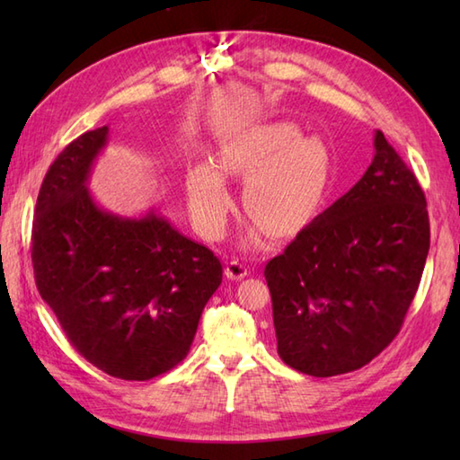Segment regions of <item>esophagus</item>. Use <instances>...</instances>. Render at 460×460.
<instances>
[{
	"label": "esophagus",
	"instance_id": "1",
	"mask_svg": "<svg viewBox=\"0 0 460 460\" xmlns=\"http://www.w3.org/2000/svg\"><path fill=\"white\" fill-rule=\"evenodd\" d=\"M249 275L247 265H243L241 261H229L227 267H225V277L231 280H241Z\"/></svg>",
	"mask_w": 460,
	"mask_h": 460
}]
</instances>
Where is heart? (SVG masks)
Listing matches in <instances>:
<instances>
[{"mask_svg": "<svg viewBox=\"0 0 460 460\" xmlns=\"http://www.w3.org/2000/svg\"><path fill=\"white\" fill-rule=\"evenodd\" d=\"M245 178L243 208L270 235L295 233L314 211L330 178V152L314 136H302L292 122H265L233 134L221 144L219 165L195 162L185 172V195L195 225L217 237L233 198L225 174ZM261 231L247 237L257 245Z\"/></svg>", "mask_w": 460, "mask_h": 460, "instance_id": "heart-1", "label": "heart"}]
</instances>
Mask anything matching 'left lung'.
I'll list each match as a JSON object with an SVG mask.
<instances>
[{
  "label": "left lung",
  "instance_id": "8db88e82",
  "mask_svg": "<svg viewBox=\"0 0 460 460\" xmlns=\"http://www.w3.org/2000/svg\"><path fill=\"white\" fill-rule=\"evenodd\" d=\"M354 188L270 259L279 356L314 377L369 364L402 330L425 269V193L384 132Z\"/></svg>",
  "mask_w": 460,
  "mask_h": 460
}]
</instances>
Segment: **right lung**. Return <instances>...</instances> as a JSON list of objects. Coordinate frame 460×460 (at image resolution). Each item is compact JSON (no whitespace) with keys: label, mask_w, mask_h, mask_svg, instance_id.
<instances>
[{"label":"right lung","mask_w":460,"mask_h":460,"mask_svg":"<svg viewBox=\"0 0 460 460\" xmlns=\"http://www.w3.org/2000/svg\"><path fill=\"white\" fill-rule=\"evenodd\" d=\"M109 126L57 155L37 195L31 261L37 290L79 354L104 374L146 381L188 356L201 312L219 288L213 252L150 211L101 209L86 190Z\"/></svg>","instance_id":"1"}]
</instances>
